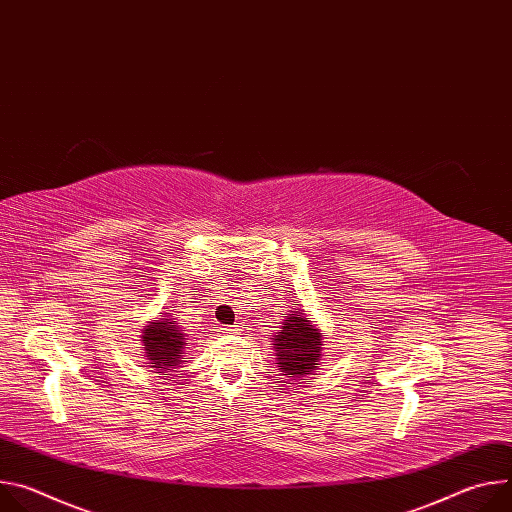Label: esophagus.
Masks as SVG:
<instances>
[{
  "mask_svg": "<svg viewBox=\"0 0 512 512\" xmlns=\"http://www.w3.org/2000/svg\"><path fill=\"white\" fill-rule=\"evenodd\" d=\"M225 334H239L241 332V326L239 324H235V326H225V328H221Z\"/></svg>",
  "mask_w": 512,
  "mask_h": 512,
  "instance_id": "34e87169",
  "label": "esophagus"
}]
</instances>
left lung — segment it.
I'll use <instances>...</instances> for the list:
<instances>
[{
	"label": "left lung",
	"instance_id": "left-lung-1",
	"mask_svg": "<svg viewBox=\"0 0 512 512\" xmlns=\"http://www.w3.org/2000/svg\"><path fill=\"white\" fill-rule=\"evenodd\" d=\"M273 342L275 364L291 381H306L304 377L316 371V364L322 358V334L302 310L285 316Z\"/></svg>",
	"mask_w": 512,
	"mask_h": 512
}]
</instances>
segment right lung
<instances>
[{
	"instance_id": "obj_1",
	"label": "right lung",
	"mask_w": 512,
	"mask_h": 512,
	"mask_svg": "<svg viewBox=\"0 0 512 512\" xmlns=\"http://www.w3.org/2000/svg\"><path fill=\"white\" fill-rule=\"evenodd\" d=\"M143 350L148 356V367L162 373H172L182 362L186 348V334L174 324V320L158 318L141 332Z\"/></svg>"
}]
</instances>
